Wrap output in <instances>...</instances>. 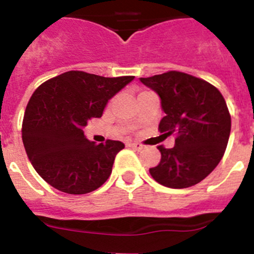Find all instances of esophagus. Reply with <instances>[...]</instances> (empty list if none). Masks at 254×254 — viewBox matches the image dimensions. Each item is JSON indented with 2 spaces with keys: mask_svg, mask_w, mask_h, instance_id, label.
Masks as SVG:
<instances>
[{
  "mask_svg": "<svg viewBox=\"0 0 254 254\" xmlns=\"http://www.w3.org/2000/svg\"><path fill=\"white\" fill-rule=\"evenodd\" d=\"M128 146L132 147V149H134V150H141V149H142V145H141V143H137V142L128 143Z\"/></svg>",
  "mask_w": 254,
  "mask_h": 254,
  "instance_id": "obj_1",
  "label": "esophagus"
}]
</instances>
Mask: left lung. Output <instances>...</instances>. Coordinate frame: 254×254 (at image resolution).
<instances>
[{"instance_id":"left-lung-1","label":"left lung","mask_w":254,"mask_h":254,"mask_svg":"<svg viewBox=\"0 0 254 254\" xmlns=\"http://www.w3.org/2000/svg\"><path fill=\"white\" fill-rule=\"evenodd\" d=\"M140 80L160 96L165 116L159 131L176 134L174 147L158 146L160 163L150 174L169 188L197 185L217 167L228 145L232 118L224 96L214 85L179 71Z\"/></svg>"}]
</instances>
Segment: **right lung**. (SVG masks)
<instances>
[{
	"instance_id": "add662e5",
	"label": "right lung",
	"mask_w": 254,
	"mask_h": 254,
	"mask_svg": "<svg viewBox=\"0 0 254 254\" xmlns=\"http://www.w3.org/2000/svg\"><path fill=\"white\" fill-rule=\"evenodd\" d=\"M133 78L68 71L34 91L22 121V142L31 165L52 187L85 194L109 178L125 143L107 140L98 145L82 128L91 118H100L108 100Z\"/></svg>"
}]
</instances>
